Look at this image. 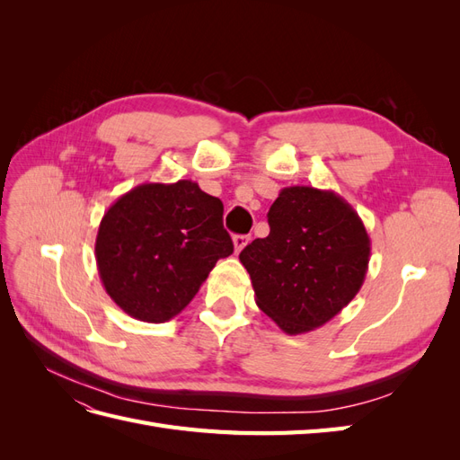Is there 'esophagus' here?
<instances>
[{
    "mask_svg": "<svg viewBox=\"0 0 460 460\" xmlns=\"http://www.w3.org/2000/svg\"><path fill=\"white\" fill-rule=\"evenodd\" d=\"M234 249H235V253H240L242 249L249 243V235H234Z\"/></svg>",
    "mask_w": 460,
    "mask_h": 460,
    "instance_id": "esophagus-1",
    "label": "esophagus"
}]
</instances>
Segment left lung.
<instances>
[{
	"mask_svg": "<svg viewBox=\"0 0 460 460\" xmlns=\"http://www.w3.org/2000/svg\"><path fill=\"white\" fill-rule=\"evenodd\" d=\"M270 234L240 253L259 309L289 336L324 326L365 282L370 238L332 190L289 186L269 211Z\"/></svg>",
	"mask_w": 460,
	"mask_h": 460,
	"instance_id": "obj_1",
	"label": "left lung"
}]
</instances>
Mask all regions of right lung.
<instances>
[{"label": "right lung", "instance_id": "obj_1", "mask_svg": "<svg viewBox=\"0 0 460 460\" xmlns=\"http://www.w3.org/2000/svg\"><path fill=\"white\" fill-rule=\"evenodd\" d=\"M225 207L191 180L140 184L107 208L95 238L103 288L136 320L161 324L196 297L218 259L234 253Z\"/></svg>", "mask_w": 460, "mask_h": 460}]
</instances>
